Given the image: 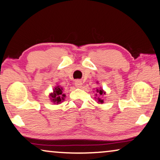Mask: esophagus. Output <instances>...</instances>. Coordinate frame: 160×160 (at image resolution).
<instances>
[{
  "label": "esophagus",
  "mask_w": 160,
  "mask_h": 160,
  "mask_svg": "<svg viewBox=\"0 0 160 160\" xmlns=\"http://www.w3.org/2000/svg\"><path fill=\"white\" fill-rule=\"evenodd\" d=\"M74 85H75V86L77 87V88H81L82 82L79 80H75V82H74Z\"/></svg>",
  "instance_id": "obj_1"
}]
</instances>
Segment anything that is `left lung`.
Returning <instances> with one entry per match:
<instances>
[{
	"mask_svg": "<svg viewBox=\"0 0 160 160\" xmlns=\"http://www.w3.org/2000/svg\"><path fill=\"white\" fill-rule=\"evenodd\" d=\"M97 92L98 93H99V95H102V94H105V92H104V91H103V90H102V89H101V90H98V89H97ZM98 101H99V102H100V103H102V102H103V100H102V99H99H99H98Z\"/></svg>",
	"mask_w": 160,
	"mask_h": 160,
	"instance_id": "1",
	"label": "left lung"
}]
</instances>
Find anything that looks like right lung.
<instances>
[{
  "mask_svg": "<svg viewBox=\"0 0 160 160\" xmlns=\"http://www.w3.org/2000/svg\"><path fill=\"white\" fill-rule=\"evenodd\" d=\"M50 97L53 102L57 104L60 103L65 97V95L63 93V88L60 86H57L53 91V93L50 94Z\"/></svg>",
  "mask_w": 160,
  "mask_h": 160,
  "instance_id": "1",
  "label": "right lung"
}]
</instances>
